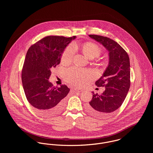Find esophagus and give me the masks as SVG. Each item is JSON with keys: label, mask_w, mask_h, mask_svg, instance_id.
Instances as JSON below:
<instances>
[{"label": "esophagus", "mask_w": 153, "mask_h": 153, "mask_svg": "<svg viewBox=\"0 0 153 153\" xmlns=\"http://www.w3.org/2000/svg\"><path fill=\"white\" fill-rule=\"evenodd\" d=\"M74 90L76 91V92H81L83 91V90L82 89H80V88H75L74 89Z\"/></svg>", "instance_id": "34e87169"}]
</instances>
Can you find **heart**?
Segmentation results:
<instances>
[{
    "mask_svg": "<svg viewBox=\"0 0 153 153\" xmlns=\"http://www.w3.org/2000/svg\"><path fill=\"white\" fill-rule=\"evenodd\" d=\"M82 49L84 54L90 59L98 57L101 52L100 48L97 45L92 42L84 44ZM75 52V48L74 46L67 47L62 53V62L65 64L70 63L73 59ZM91 76V74L88 71L78 68H72L66 71L64 78L66 81L71 84L82 86Z\"/></svg>",
    "mask_w": 153,
    "mask_h": 153,
    "instance_id": "obj_1",
    "label": "heart"
}]
</instances>
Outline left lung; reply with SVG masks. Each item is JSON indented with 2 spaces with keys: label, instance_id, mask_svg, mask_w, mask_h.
Instances as JSON below:
<instances>
[{
  "label": "left lung",
  "instance_id": "8db88e82",
  "mask_svg": "<svg viewBox=\"0 0 153 153\" xmlns=\"http://www.w3.org/2000/svg\"><path fill=\"white\" fill-rule=\"evenodd\" d=\"M89 37L103 45L108 52V66L95 82L97 87L105 89L100 95L94 94L87 106L90 113L104 117L118 109L127 95L130 87V58L126 51L109 38L95 35Z\"/></svg>",
  "mask_w": 153,
  "mask_h": 153
}]
</instances>
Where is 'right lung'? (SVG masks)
<instances>
[{"label": "right lung", "mask_w": 153, "mask_h": 153, "mask_svg": "<svg viewBox=\"0 0 153 153\" xmlns=\"http://www.w3.org/2000/svg\"><path fill=\"white\" fill-rule=\"evenodd\" d=\"M75 38L49 36L27 52L22 71L23 88L29 102L42 115H56L65 106L69 88L65 85L55 87L49 78L51 68L60 64L66 47Z\"/></svg>", "instance_id": "obj_1"}]
</instances>
